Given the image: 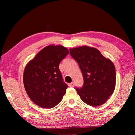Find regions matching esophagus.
Listing matches in <instances>:
<instances>
[{
	"instance_id": "esophagus-1",
	"label": "esophagus",
	"mask_w": 135,
	"mask_h": 135,
	"mask_svg": "<svg viewBox=\"0 0 135 135\" xmlns=\"http://www.w3.org/2000/svg\"><path fill=\"white\" fill-rule=\"evenodd\" d=\"M69 86L70 87H74V82H72L69 84Z\"/></svg>"
}]
</instances>
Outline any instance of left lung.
Here are the masks:
<instances>
[{
  "mask_svg": "<svg viewBox=\"0 0 135 135\" xmlns=\"http://www.w3.org/2000/svg\"><path fill=\"white\" fill-rule=\"evenodd\" d=\"M70 51L78 63L84 77L83 87L76 88L80 98L92 107L104 104L115 88L116 73L113 62L93 47L82 46L71 48Z\"/></svg>",
  "mask_w": 135,
  "mask_h": 135,
  "instance_id": "1",
  "label": "left lung"
}]
</instances>
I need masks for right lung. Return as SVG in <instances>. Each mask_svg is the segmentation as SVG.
Instances as JSON below:
<instances>
[{
  "mask_svg": "<svg viewBox=\"0 0 135 135\" xmlns=\"http://www.w3.org/2000/svg\"><path fill=\"white\" fill-rule=\"evenodd\" d=\"M68 53V49L62 45H49L25 66L24 88L36 105L50 108L62 100L68 86L62 81L59 64Z\"/></svg>",
  "mask_w": 135,
  "mask_h": 135,
  "instance_id": "add662e5",
  "label": "right lung"
}]
</instances>
